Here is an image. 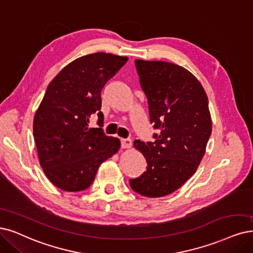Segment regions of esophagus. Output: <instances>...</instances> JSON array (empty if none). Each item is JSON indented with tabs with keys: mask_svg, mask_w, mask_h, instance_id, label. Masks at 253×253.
I'll return each instance as SVG.
<instances>
[{
	"mask_svg": "<svg viewBox=\"0 0 253 253\" xmlns=\"http://www.w3.org/2000/svg\"><path fill=\"white\" fill-rule=\"evenodd\" d=\"M121 143H122V148L123 149H129L132 146V141L130 138H123L121 141Z\"/></svg>",
	"mask_w": 253,
	"mask_h": 253,
	"instance_id": "obj_1",
	"label": "esophagus"
}]
</instances>
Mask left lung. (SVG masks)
<instances>
[{"instance_id":"left-lung-1","label":"left lung","mask_w":253,"mask_h":253,"mask_svg":"<svg viewBox=\"0 0 253 253\" xmlns=\"http://www.w3.org/2000/svg\"><path fill=\"white\" fill-rule=\"evenodd\" d=\"M135 67L150 121L161 133L154 143L134 141L148 166L130 186L149 198L164 197L191 178L205 154L211 133L209 99L199 80L178 64L136 59Z\"/></svg>"}]
</instances>
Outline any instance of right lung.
Listing matches in <instances>:
<instances>
[{"label": "right lung", "mask_w": 253, "mask_h": 253, "mask_svg": "<svg viewBox=\"0 0 253 253\" xmlns=\"http://www.w3.org/2000/svg\"><path fill=\"white\" fill-rule=\"evenodd\" d=\"M126 56L92 53L70 62L54 77L33 120L40 164L48 179L67 192L87 189L102 163L117 154L118 137L88 128L97 112L103 123L101 90L127 62Z\"/></svg>", "instance_id": "add662e5"}]
</instances>
